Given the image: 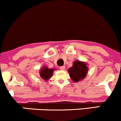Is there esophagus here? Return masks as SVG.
I'll list each match as a JSON object with an SVG mask.
<instances>
[{
	"mask_svg": "<svg viewBox=\"0 0 121 121\" xmlns=\"http://www.w3.org/2000/svg\"><path fill=\"white\" fill-rule=\"evenodd\" d=\"M60 69H61V70H64L65 68V66H61V67H60Z\"/></svg>",
	"mask_w": 121,
	"mask_h": 121,
	"instance_id": "34e87169",
	"label": "esophagus"
}]
</instances>
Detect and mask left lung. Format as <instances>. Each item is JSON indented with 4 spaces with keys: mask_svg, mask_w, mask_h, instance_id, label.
<instances>
[{
    "mask_svg": "<svg viewBox=\"0 0 121 121\" xmlns=\"http://www.w3.org/2000/svg\"><path fill=\"white\" fill-rule=\"evenodd\" d=\"M87 65L85 62L79 60L73 61L72 67L68 69L69 77L73 82H78L85 78L89 69Z\"/></svg>",
    "mask_w": 121,
    "mask_h": 121,
    "instance_id": "1",
    "label": "left lung"
}]
</instances>
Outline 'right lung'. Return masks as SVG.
<instances>
[{
  "mask_svg": "<svg viewBox=\"0 0 121 121\" xmlns=\"http://www.w3.org/2000/svg\"><path fill=\"white\" fill-rule=\"evenodd\" d=\"M55 69V68H49L46 66H43L39 71V75L41 78L47 81L52 78L53 76V72Z\"/></svg>",
  "mask_w": 121,
  "mask_h": 121,
  "instance_id": "obj_1",
  "label": "right lung"
}]
</instances>
